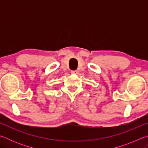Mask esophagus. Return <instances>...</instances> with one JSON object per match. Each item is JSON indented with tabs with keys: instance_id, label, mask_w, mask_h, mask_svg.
Wrapping results in <instances>:
<instances>
[{
	"instance_id": "34e87169",
	"label": "esophagus",
	"mask_w": 148,
	"mask_h": 148,
	"mask_svg": "<svg viewBox=\"0 0 148 148\" xmlns=\"http://www.w3.org/2000/svg\"><path fill=\"white\" fill-rule=\"evenodd\" d=\"M71 73L73 74H76L77 73V71H72Z\"/></svg>"
}]
</instances>
